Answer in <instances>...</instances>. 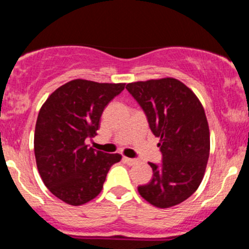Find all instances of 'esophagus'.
I'll return each instance as SVG.
<instances>
[{
	"label": "esophagus",
	"instance_id": "34e87169",
	"mask_svg": "<svg viewBox=\"0 0 249 249\" xmlns=\"http://www.w3.org/2000/svg\"><path fill=\"white\" fill-rule=\"evenodd\" d=\"M123 161L126 162L127 165H134L137 162L136 159H132V158H127V157H123Z\"/></svg>",
	"mask_w": 249,
	"mask_h": 249
}]
</instances>
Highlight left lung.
I'll list each match as a JSON object with an SVG mask.
<instances>
[{"label": "left lung", "mask_w": 249, "mask_h": 249, "mask_svg": "<svg viewBox=\"0 0 249 249\" xmlns=\"http://www.w3.org/2000/svg\"><path fill=\"white\" fill-rule=\"evenodd\" d=\"M148 126L160 138V164L148 162L153 178L138 186L146 201L159 208L176 206L198 190L210 157V128L198 97L174 78L128 83Z\"/></svg>", "instance_id": "8db88e82"}]
</instances>
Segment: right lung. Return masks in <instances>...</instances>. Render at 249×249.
I'll use <instances>...</instances> for the list:
<instances>
[{"mask_svg":"<svg viewBox=\"0 0 249 249\" xmlns=\"http://www.w3.org/2000/svg\"><path fill=\"white\" fill-rule=\"evenodd\" d=\"M124 88L73 79L42 105L34 137L36 164L45 186L62 201L78 206L96 198L110 167L122 159L89 147L85 139L96 136L105 107Z\"/></svg>","mask_w":249,"mask_h":249,"instance_id":"1","label":"right lung"}]
</instances>
